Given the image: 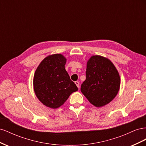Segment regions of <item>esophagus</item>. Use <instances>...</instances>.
I'll list each match as a JSON object with an SVG mask.
<instances>
[{
	"mask_svg": "<svg viewBox=\"0 0 146 146\" xmlns=\"http://www.w3.org/2000/svg\"><path fill=\"white\" fill-rule=\"evenodd\" d=\"M75 83H76L77 86L79 88V87H80V83H79V82L78 81H76V82H75Z\"/></svg>",
	"mask_w": 146,
	"mask_h": 146,
	"instance_id": "esophagus-1",
	"label": "esophagus"
}]
</instances>
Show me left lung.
Here are the masks:
<instances>
[{
	"label": "left lung",
	"instance_id": "1",
	"mask_svg": "<svg viewBox=\"0 0 146 146\" xmlns=\"http://www.w3.org/2000/svg\"><path fill=\"white\" fill-rule=\"evenodd\" d=\"M120 85V76L111 61L100 55L90 57L81 91L91 104L99 108L111 102L117 94Z\"/></svg>",
	"mask_w": 146,
	"mask_h": 146
}]
</instances>
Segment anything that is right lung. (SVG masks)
<instances>
[{
  "instance_id": "1",
  "label": "right lung",
  "mask_w": 146,
  "mask_h": 146,
  "mask_svg": "<svg viewBox=\"0 0 146 146\" xmlns=\"http://www.w3.org/2000/svg\"><path fill=\"white\" fill-rule=\"evenodd\" d=\"M66 57L61 54L46 56L36 69L33 90L38 100L46 107L56 109L63 105L78 88L65 69Z\"/></svg>"
}]
</instances>
